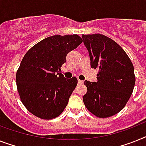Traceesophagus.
<instances>
[{
    "label": "esophagus",
    "mask_w": 146,
    "mask_h": 146,
    "mask_svg": "<svg viewBox=\"0 0 146 146\" xmlns=\"http://www.w3.org/2000/svg\"><path fill=\"white\" fill-rule=\"evenodd\" d=\"M78 84H84V81L81 80H80V79H78Z\"/></svg>",
    "instance_id": "34e87169"
}]
</instances>
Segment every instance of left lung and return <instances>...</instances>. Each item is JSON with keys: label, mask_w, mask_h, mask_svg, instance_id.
<instances>
[{"label": "left lung", "mask_w": 146, "mask_h": 146, "mask_svg": "<svg viewBox=\"0 0 146 146\" xmlns=\"http://www.w3.org/2000/svg\"><path fill=\"white\" fill-rule=\"evenodd\" d=\"M90 65L98 68L97 82L84 81L86 109L98 118H108L123 109L133 92L136 78L129 56L119 44L104 35H82Z\"/></svg>", "instance_id": "8db88e82"}]
</instances>
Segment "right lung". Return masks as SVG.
Instances as JSON below:
<instances>
[{"instance_id": "1", "label": "right lung", "mask_w": 146, "mask_h": 146, "mask_svg": "<svg viewBox=\"0 0 146 146\" xmlns=\"http://www.w3.org/2000/svg\"><path fill=\"white\" fill-rule=\"evenodd\" d=\"M78 35H55L44 38L25 54L16 72L20 99L30 113L42 119L62 113L75 89L76 77L60 73L66 55L82 43Z\"/></svg>"}]
</instances>
